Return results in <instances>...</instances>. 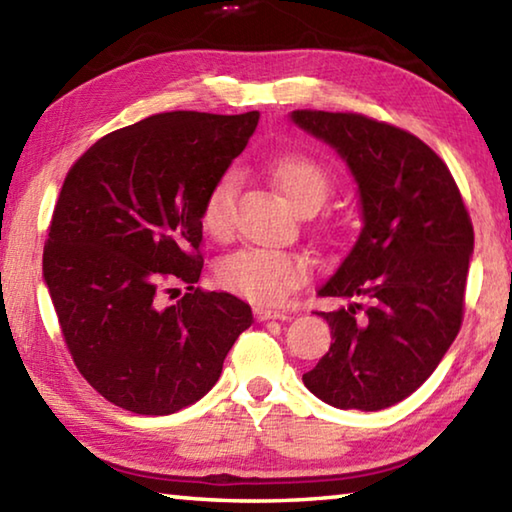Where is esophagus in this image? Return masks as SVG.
Masks as SVG:
<instances>
[{
  "label": "esophagus",
  "mask_w": 512,
  "mask_h": 512,
  "mask_svg": "<svg viewBox=\"0 0 512 512\" xmlns=\"http://www.w3.org/2000/svg\"><path fill=\"white\" fill-rule=\"evenodd\" d=\"M255 318L259 320V323H264V320H289V316L282 314V311H273V309H266V307H257Z\"/></svg>",
  "instance_id": "esophagus-1"
}]
</instances>
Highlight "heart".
Returning <instances> with one entry per match:
<instances>
[{
	"instance_id": "1",
	"label": "heart",
	"mask_w": 512,
	"mask_h": 512,
	"mask_svg": "<svg viewBox=\"0 0 512 512\" xmlns=\"http://www.w3.org/2000/svg\"><path fill=\"white\" fill-rule=\"evenodd\" d=\"M275 187L287 196V201L302 207H318L332 189L329 173L320 162L309 155L289 153L280 155L268 167ZM239 187L235 169L223 171L210 187L203 203V225L212 235H225L232 223V207ZM309 262L298 253L275 248H239L225 255L216 264V280L223 289L259 305H280L289 293L300 289L309 280Z\"/></svg>"
}]
</instances>
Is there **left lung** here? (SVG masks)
<instances>
[{
  "label": "left lung",
  "instance_id": "8db88e82",
  "mask_svg": "<svg viewBox=\"0 0 512 512\" xmlns=\"http://www.w3.org/2000/svg\"><path fill=\"white\" fill-rule=\"evenodd\" d=\"M291 119L348 162L363 214L357 244L318 291L354 302L320 311L334 343L302 381L339 409H386L429 379L461 329L470 214L447 164L409 131L357 112Z\"/></svg>",
  "mask_w": 512,
  "mask_h": 512
}]
</instances>
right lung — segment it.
Returning a JSON list of instances; mask_svg holds the SVG:
<instances>
[{"label": "right lung", "instance_id": "1", "mask_svg": "<svg viewBox=\"0 0 512 512\" xmlns=\"http://www.w3.org/2000/svg\"><path fill=\"white\" fill-rule=\"evenodd\" d=\"M257 121V110L160 112L101 137L67 171L42 275L76 368L121 409L169 415L198 402L253 325L244 300L194 284L205 196ZM173 281L188 293L164 308Z\"/></svg>", "mask_w": 512, "mask_h": 512}]
</instances>
